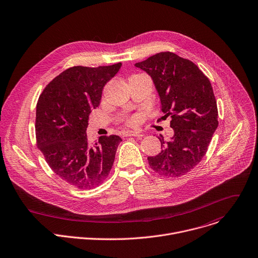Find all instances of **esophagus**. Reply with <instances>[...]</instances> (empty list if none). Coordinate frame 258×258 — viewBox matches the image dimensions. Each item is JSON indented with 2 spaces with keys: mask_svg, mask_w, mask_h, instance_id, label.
I'll list each match as a JSON object with an SVG mask.
<instances>
[{
  "mask_svg": "<svg viewBox=\"0 0 258 258\" xmlns=\"http://www.w3.org/2000/svg\"><path fill=\"white\" fill-rule=\"evenodd\" d=\"M124 137H137V138H141L143 137V135L140 132H134V131H127L124 133Z\"/></svg>",
  "mask_w": 258,
  "mask_h": 258,
  "instance_id": "34e87169",
  "label": "esophagus"
}]
</instances>
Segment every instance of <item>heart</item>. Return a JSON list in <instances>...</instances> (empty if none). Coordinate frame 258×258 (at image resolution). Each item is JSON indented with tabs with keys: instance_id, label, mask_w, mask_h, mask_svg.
<instances>
[{
	"instance_id": "1",
	"label": "heart",
	"mask_w": 258,
	"mask_h": 258,
	"mask_svg": "<svg viewBox=\"0 0 258 258\" xmlns=\"http://www.w3.org/2000/svg\"><path fill=\"white\" fill-rule=\"evenodd\" d=\"M142 120V117L140 114H133V115H128L125 117L124 119V122L126 125H130V126H135V125H138L140 124Z\"/></svg>"
}]
</instances>
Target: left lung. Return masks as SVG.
<instances>
[{"label":"left lung","mask_w":258,"mask_h":258,"mask_svg":"<svg viewBox=\"0 0 258 258\" xmlns=\"http://www.w3.org/2000/svg\"><path fill=\"white\" fill-rule=\"evenodd\" d=\"M136 67L147 72L158 91L164 116L174 135L161 142L162 151L148 157L156 173L175 178L187 174L204 158L218 127V107L209 78L189 59L162 51Z\"/></svg>","instance_id":"1"}]
</instances>
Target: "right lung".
<instances>
[{
  "label": "right lung",
  "mask_w": 258,
  "mask_h": 258,
  "mask_svg": "<svg viewBox=\"0 0 258 258\" xmlns=\"http://www.w3.org/2000/svg\"><path fill=\"white\" fill-rule=\"evenodd\" d=\"M120 67L121 62L69 68L46 85L38 98L36 145L53 172L77 188L98 186L112 168L121 138L102 136L90 144L86 130L105 84Z\"/></svg>",
  "instance_id": "1"
}]
</instances>
